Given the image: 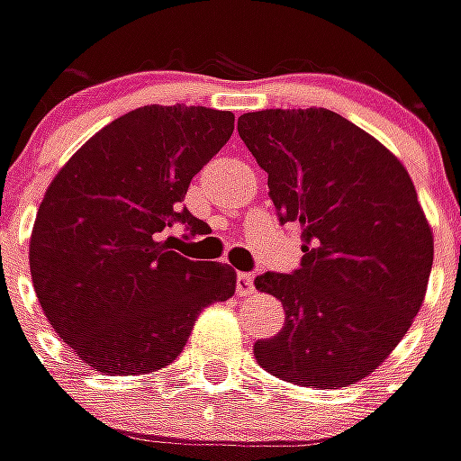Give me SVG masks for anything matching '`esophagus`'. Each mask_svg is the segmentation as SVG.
<instances>
[{
  "label": "esophagus",
  "instance_id": "34e87169",
  "mask_svg": "<svg viewBox=\"0 0 461 461\" xmlns=\"http://www.w3.org/2000/svg\"><path fill=\"white\" fill-rule=\"evenodd\" d=\"M256 292V285H253V274H237V294L240 297H248V294H253Z\"/></svg>",
  "mask_w": 461,
  "mask_h": 461
}]
</instances>
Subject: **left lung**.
Returning <instances> with one entry per match:
<instances>
[{"mask_svg": "<svg viewBox=\"0 0 461 461\" xmlns=\"http://www.w3.org/2000/svg\"><path fill=\"white\" fill-rule=\"evenodd\" d=\"M237 132L268 175L279 221L303 230V263L256 289L285 305L276 337L253 347L282 381L334 389L381 366L418 315L433 231L402 161L329 109H266Z\"/></svg>", "mask_w": 461, "mask_h": 461, "instance_id": "left-lung-1", "label": "left lung"}]
</instances>
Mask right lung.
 I'll return each instance as SVG.
<instances>
[{"mask_svg": "<svg viewBox=\"0 0 461 461\" xmlns=\"http://www.w3.org/2000/svg\"><path fill=\"white\" fill-rule=\"evenodd\" d=\"M234 114L140 106L106 124L51 179L31 234V276L51 329L106 375H143L185 349L195 318L234 294L227 263L169 250L190 179L224 149Z\"/></svg>", "mask_w": 461, "mask_h": 461, "instance_id": "1", "label": "right lung"}]
</instances>
